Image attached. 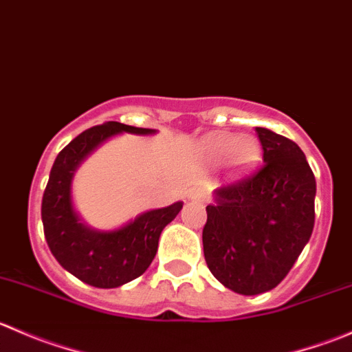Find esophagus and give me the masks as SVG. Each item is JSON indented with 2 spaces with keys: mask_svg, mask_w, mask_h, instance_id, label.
<instances>
[{
  "mask_svg": "<svg viewBox=\"0 0 352 352\" xmlns=\"http://www.w3.org/2000/svg\"><path fill=\"white\" fill-rule=\"evenodd\" d=\"M189 199L190 201H194V202H206V196H204V190L202 189H192L189 192Z\"/></svg>",
  "mask_w": 352,
  "mask_h": 352,
  "instance_id": "obj_1",
  "label": "esophagus"
}]
</instances>
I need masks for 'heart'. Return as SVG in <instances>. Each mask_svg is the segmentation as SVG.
I'll use <instances>...</instances> for the list:
<instances>
[{
	"label": "heart",
	"mask_w": 352,
	"mask_h": 352,
	"mask_svg": "<svg viewBox=\"0 0 352 352\" xmlns=\"http://www.w3.org/2000/svg\"><path fill=\"white\" fill-rule=\"evenodd\" d=\"M208 155L216 162H225L232 156V165L235 170H248L257 163L261 156V144L255 138L235 134H212L206 143Z\"/></svg>",
	"instance_id": "b5f03b06"
}]
</instances>
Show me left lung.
<instances>
[{"instance_id":"8db88e82","label":"left lung","mask_w":352,"mask_h":352,"mask_svg":"<svg viewBox=\"0 0 352 352\" xmlns=\"http://www.w3.org/2000/svg\"><path fill=\"white\" fill-rule=\"evenodd\" d=\"M262 165L216 190L202 228L209 271L228 289L261 294L286 278L315 225V175L294 141L255 127Z\"/></svg>"}]
</instances>
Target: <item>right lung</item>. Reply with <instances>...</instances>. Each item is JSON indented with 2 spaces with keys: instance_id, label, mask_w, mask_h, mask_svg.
Masks as SVG:
<instances>
[{
  "instance_id": "right-lung-1",
  "label": "right lung",
  "mask_w": 352,
  "mask_h": 352,
  "mask_svg": "<svg viewBox=\"0 0 352 352\" xmlns=\"http://www.w3.org/2000/svg\"><path fill=\"white\" fill-rule=\"evenodd\" d=\"M153 134V129L102 124L78 134L59 151L42 196V225L56 261L80 281L95 287H119L140 278L155 258L162 230L179 214L182 202L151 209L113 232L90 230L71 204V179L81 160L113 134Z\"/></svg>"
}]
</instances>
